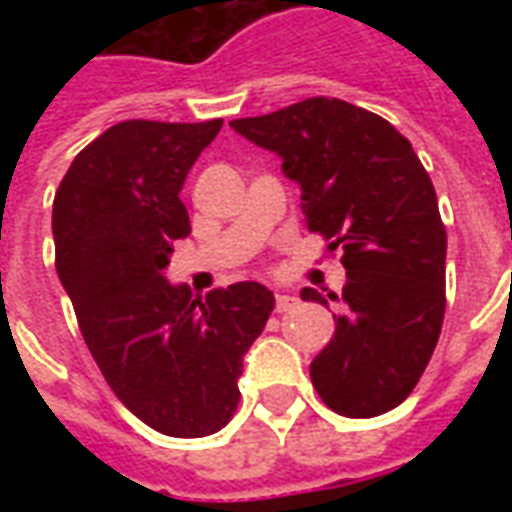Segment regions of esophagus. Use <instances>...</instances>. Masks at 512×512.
<instances>
[{
	"instance_id": "1",
	"label": "esophagus",
	"mask_w": 512,
	"mask_h": 512,
	"mask_svg": "<svg viewBox=\"0 0 512 512\" xmlns=\"http://www.w3.org/2000/svg\"><path fill=\"white\" fill-rule=\"evenodd\" d=\"M274 307H277V312H288L296 307V299L288 296V293H277V296H274Z\"/></svg>"
}]
</instances>
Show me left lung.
<instances>
[{"mask_svg":"<svg viewBox=\"0 0 512 512\" xmlns=\"http://www.w3.org/2000/svg\"><path fill=\"white\" fill-rule=\"evenodd\" d=\"M230 126L282 158L301 186L307 230L343 249L345 312L312 359V386L343 417L400 406L428 367L447 307V230L411 142L384 117L323 95ZM301 299L326 304L315 288Z\"/></svg>","mask_w":512,"mask_h":512,"instance_id":"left-lung-1","label":"left lung"}]
</instances>
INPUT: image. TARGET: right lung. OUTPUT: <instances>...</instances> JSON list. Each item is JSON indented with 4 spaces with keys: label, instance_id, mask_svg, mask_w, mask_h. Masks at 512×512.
I'll return each mask as SVG.
<instances>
[{
    "label": "right lung",
    "instance_id": "1",
    "mask_svg": "<svg viewBox=\"0 0 512 512\" xmlns=\"http://www.w3.org/2000/svg\"><path fill=\"white\" fill-rule=\"evenodd\" d=\"M222 120H126L73 158L54 194V252L95 365L123 406L164 436L222 430L244 354L274 310L260 282L194 299L169 285L172 241L191 233L183 180Z\"/></svg>",
    "mask_w": 512,
    "mask_h": 512
}]
</instances>
